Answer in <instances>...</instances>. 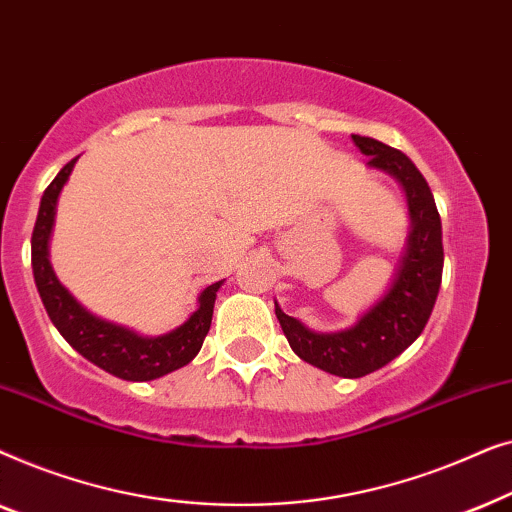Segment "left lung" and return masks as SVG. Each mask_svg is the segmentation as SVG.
<instances>
[{
	"label": "left lung",
	"instance_id": "obj_1",
	"mask_svg": "<svg viewBox=\"0 0 512 512\" xmlns=\"http://www.w3.org/2000/svg\"><path fill=\"white\" fill-rule=\"evenodd\" d=\"M352 139L361 153L370 156L368 165L394 174L408 195L412 230L394 286L359 324L340 333H314L275 303L279 326L293 352L338 377H363L405 352L424 331L443 279L440 214L422 172L403 151L370 137L352 135Z\"/></svg>",
	"mask_w": 512,
	"mask_h": 512
}]
</instances>
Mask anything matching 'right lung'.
Listing matches in <instances>:
<instances>
[{"instance_id": "add662e5", "label": "right lung", "mask_w": 512, "mask_h": 512, "mask_svg": "<svg viewBox=\"0 0 512 512\" xmlns=\"http://www.w3.org/2000/svg\"><path fill=\"white\" fill-rule=\"evenodd\" d=\"M74 163L76 158L69 160L41 195L37 223H34L32 230L34 282H37L41 303H44L48 317L76 352L93 361L95 366L107 370V373L121 377V380L146 382L184 368L186 363L195 359V354L200 352L202 342L207 338L216 291H219L221 282L207 286L200 293V307L191 314L186 324H181L177 331L160 335V338H142V335L132 333L128 328L109 324V321L97 319L83 310L69 296L65 286L58 282L51 263H48V237H51L53 228L55 202H58V195Z\"/></svg>"}]
</instances>
